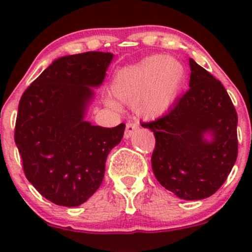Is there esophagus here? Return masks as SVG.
Segmentation results:
<instances>
[{
	"instance_id": "obj_1",
	"label": "esophagus",
	"mask_w": 252,
	"mask_h": 252,
	"mask_svg": "<svg viewBox=\"0 0 252 252\" xmlns=\"http://www.w3.org/2000/svg\"><path fill=\"white\" fill-rule=\"evenodd\" d=\"M138 129H139L138 124L134 123V122H128V123H126V134H124V136H126V139L130 138V136L133 135V134L135 133Z\"/></svg>"
}]
</instances>
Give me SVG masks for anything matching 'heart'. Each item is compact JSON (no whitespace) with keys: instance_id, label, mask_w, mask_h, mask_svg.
<instances>
[{"instance_id":"1","label":"heart","mask_w":252,"mask_h":252,"mask_svg":"<svg viewBox=\"0 0 252 252\" xmlns=\"http://www.w3.org/2000/svg\"><path fill=\"white\" fill-rule=\"evenodd\" d=\"M185 80V68L175 58L154 55L119 70L112 91L121 102L128 103L146 119L163 116L173 105ZM111 106H116L110 102Z\"/></svg>"}]
</instances>
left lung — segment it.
Returning a JSON list of instances; mask_svg holds the SVG:
<instances>
[{"label": "left lung", "instance_id": "left-lung-1", "mask_svg": "<svg viewBox=\"0 0 252 252\" xmlns=\"http://www.w3.org/2000/svg\"><path fill=\"white\" fill-rule=\"evenodd\" d=\"M189 63V90L168 113L141 126L156 139L151 164L159 184L180 199L202 200L234 166L238 114L222 83L191 58Z\"/></svg>", "mask_w": 252, "mask_h": 252}]
</instances>
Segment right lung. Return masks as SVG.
<instances>
[{
  "instance_id": "obj_1",
  "label": "right lung",
  "mask_w": 252,
  "mask_h": 252,
  "mask_svg": "<svg viewBox=\"0 0 252 252\" xmlns=\"http://www.w3.org/2000/svg\"><path fill=\"white\" fill-rule=\"evenodd\" d=\"M113 60L110 52H84L53 61L20 97L14 141L27 179L51 202L75 207L100 188L106 158L123 138L114 128L85 121Z\"/></svg>"
}]
</instances>
